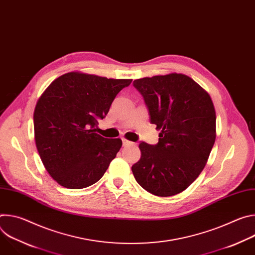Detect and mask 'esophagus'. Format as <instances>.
Instances as JSON below:
<instances>
[{
    "label": "esophagus",
    "mask_w": 255,
    "mask_h": 255,
    "mask_svg": "<svg viewBox=\"0 0 255 255\" xmlns=\"http://www.w3.org/2000/svg\"><path fill=\"white\" fill-rule=\"evenodd\" d=\"M122 141H123V145H124V146H127V145H131V144H133V142H131V141L127 140L126 138H122Z\"/></svg>",
    "instance_id": "34e87169"
}]
</instances>
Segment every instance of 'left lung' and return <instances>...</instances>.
I'll list each match as a JSON object with an SVG mask.
<instances>
[{
    "instance_id": "left-lung-1",
    "label": "left lung",
    "mask_w": 255,
    "mask_h": 255,
    "mask_svg": "<svg viewBox=\"0 0 255 255\" xmlns=\"http://www.w3.org/2000/svg\"><path fill=\"white\" fill-rule=\"evenodd\" d=\"M133 85L160 138L156 145L139 144L141 157L132 172L147 192L174 196L194 183L208 161L216 139L214 104L208 92L184 74L142 78Z\"/></svg>"
}]
</instances>
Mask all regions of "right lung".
<instances>
[{
    "label": "right lung",
    "mask_w": 255,
    "mask_h": 255,
    "mask_svg": "<svg viewBox=\"0 0 255 255\" xmlns=\"http://www.w3.org/2000/svg\"><path fill=\"white\" fill-rule=\"evenodd\" d=\"M128 79H107L70 71L54 80L36 104V147L51 177L66 189H84L104 175L122 146L120 138L97 133Z\"/></svg>",
    "instance_id": "obj_1"
}]
</instances>
